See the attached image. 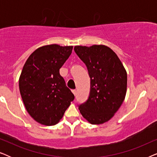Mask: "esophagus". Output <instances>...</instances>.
<instances>
[{"instance_id":"obj_1","label":"esophagus","mask_w":157,"mask_h":157,"mask_svg":"<svg viewBox=\"0 0 157 157\" xmlns=\"http://www.w3.org/2000/svg\"><path fill=\"white\" fill-rule=\"evenodd\" d=\"M72 92H73V94H74V96H76V89L72 90Z\"/></svg>"}]
</instances>
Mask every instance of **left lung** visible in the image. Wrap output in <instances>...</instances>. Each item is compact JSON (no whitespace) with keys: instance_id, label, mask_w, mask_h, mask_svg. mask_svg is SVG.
Returning a JSON list of instances; mask_svg holds the SVG:
<instances>
[{"instance_id":"left-lung-1","label":"left lung","mask_w":157,"mask_h":157,"mask_svg":"<svg viewBox=\"0 0 157 157\" xmlns=\"http://www.w3.org/2000/svg\"><path fill=\"white\" fill-rule=\"evenodd\" d=\"M75 52L86 63L91 78L88 100L79 106L91 124L109 121L121 107L127 89V74L121 60L105 45L76 46Z\"/></svg>"}]
</instances>
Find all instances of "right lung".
Segmentation results:
<instances>
[{
  "label": "right lung",
  "mask_w": 157,
  "mask_h": 157,
  "mask_svg": "<svg viewBox=\"0 0 157 157\" xmlns=\"http://www.w3.org/2000/svg\"><path fill=\"white\" fill-rule=\"evenodd\" d=\"M73 46L46 45L29 56L19 77V89L29 115L38 123H59L74 95L59 69L71 54Z\"/></svg>",
  "instance_id": "right-lung-1"
}]
</instances>
